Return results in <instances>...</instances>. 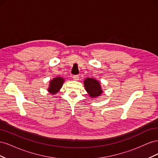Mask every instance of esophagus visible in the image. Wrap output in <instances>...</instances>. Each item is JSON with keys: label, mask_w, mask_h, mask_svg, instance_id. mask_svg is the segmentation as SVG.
I'll return each instance as SVG.
<instances>
[{"label": "esophagus", "mask_w": 158, "mask_h": 158, "mask_svg": "<svg viewBox=\"0 0 158 158\" xmlns=\"http://www.w3.org/2000/svg\"><path fill=\"white\" fill-rule=\"evenodd\" d=\"M73 78L74 80H78V79H79V76H78V75H73Z\"/></svg>", "instance_id": "34e87169"}]
</instances>
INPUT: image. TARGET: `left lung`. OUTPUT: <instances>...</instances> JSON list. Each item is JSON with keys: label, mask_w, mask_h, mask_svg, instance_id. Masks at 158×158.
<instances>
[{"label": "left lung", "mask_w": 158, "mask_h": 158, "mask_svg": "<svg viewBox=\"0 0 158 158\" xmlns=\"http://www.w3.org/2000/svg\"><path fill=\"white\" fill-rule=\"evenodd\" d=\"M84 86L92 98H96L102 93L100 84L94 78H86L84 81Z\"/></svg>", "instance_id": "obj_1"}]
</instances>
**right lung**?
Masks as SVG:
<instances>
[{
  "label": "right lung",
  "instance_id": "1",
  "mask_svg": "<svg viewBox=\"0 0 158 158\" xmlns=\"http://www.w3.org/2000/svg\"><path fill=\"white\" fill-rule=\"evenodd\" d=\"M64 82V79L61 77H56L50 81L49 92L52 94H55L59 92Z\"/></svg>",
  "mask_w": 158,
  "mask_h": 158
}]
</instances>
